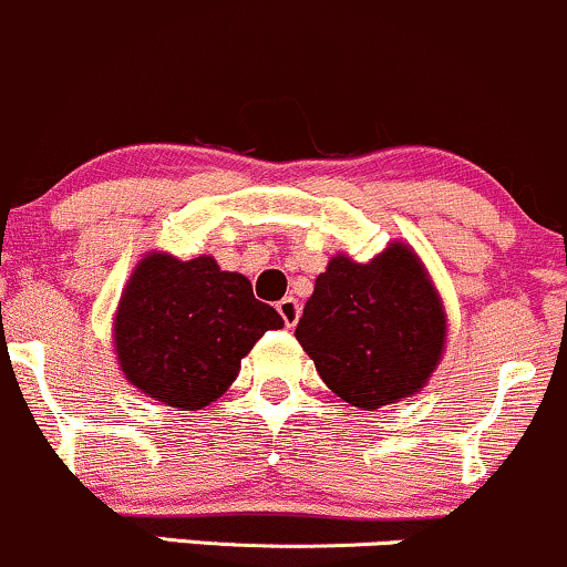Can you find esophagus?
<instances>
[{
    "mask_svg": "<svg viewBox=\"0 0 567 567\" xmlns=\"http://www.w3.org/2000/svg\"><path fill=\"white\" fill-rule=\"evenodd\" d=\"M276 308H278V313H281L284 323H286V327H289V329L295 327L297 321H300V302H297L295 297H284V300L278 302Z\"/></svg>",
    "mask_w": 567,
    "mask_h": 567,
    "instance_id": "esophagus-1",
    "label": "esophagus"
}]
</instances>
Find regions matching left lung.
<instances>
[{"label":"left lung","instance_id":"left-lung-1","mask_svg":"<svg viewBox=\"0 0 567 567\" xmlns=\"http://www.w3.org/2000/svg\"><path fill=\"white\" fill-rule=\"evenodd\" d=\"M295 337L337 396L380 410L429 383L447 318L417 254L391 244L367 265L329 259Z\"/></svg>","mask_w":567,"mask_h":567}]
</instances>
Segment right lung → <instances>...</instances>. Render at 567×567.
Instances as JSON below:
<instances>
[{
  "label": "right lung",
  "mask_w": 567,
  "mask_h": 567,
  "mask_svg": "<svg viewBox=\"0 0 567 567\" xmlns=\"http://www.w3.org/2000/svg\"><path fill=\"white\" fill-rule=\"evenodd\" d=\"M281 327L249 278L219 270L214 257L182 262L152 251L120 297L114 351L128 383L146 396L200 410L233 385L254 342Z\"/></svg>",
  "instance_id": "add662e5"
}]
</instances>
